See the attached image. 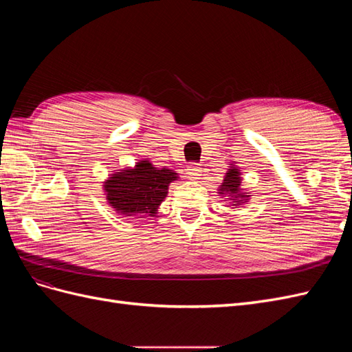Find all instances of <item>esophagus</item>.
Returning <instances> with one entry per match:
<instances>
[{
    "label": "esophagus",
    "mask_w": 352,
    "mask_h": 352,
    "mask_svg": "<svg viewBox=\"0 0 352 352\" xmlns=\"http://www.w3.org/2000/svg\"><path fill=\"white\" fill-rule=\"evenodd\" d=\"M186 170H188V175H189L190 179H198L201 176V167L198 164H195V163L189 164Z\"/></svg>",
    "instance_id": "obj_1"
}]
</instances>
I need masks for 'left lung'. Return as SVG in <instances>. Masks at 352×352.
<instances>
[{"label": "left lung", "mask_w": 352, "mask_h": 352, "mask_svg": "<svg viewBox=\"0 0 352 352\" xmlns=\"http://www.w3.org/2000/svg\"><path fill=\"white\" fill-rule=\"evenodd\" d=\"M220 195H229L232 206L238 207L242 206L243 202H247L250 195H247L241 190V172L238 168H229L225 179H223V184L219 188Z\"/></svg>", "instance_id": "1"}]
</instances>
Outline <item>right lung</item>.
Returning a JSON list of instances; mask_svg holds the SVG:
<instances>
[{
    "instance_id": "add662e5",
    "label": "right lung",
    "mask_w": 352,
    "mask_h": 352,
    "mask_svg": "<svg viewBox=\"0 0 352 352\" xmlns=\"http://www.w3.org/2000/svg\"><path fill=\"white\" fill-rule=\"evenodd\" d=\"M173 180H177L173 170L158 168L148 160H141L133 168L111 175L104 184V190L109 204L124 216H155Z\"/></svg>"
}]
</instances>
